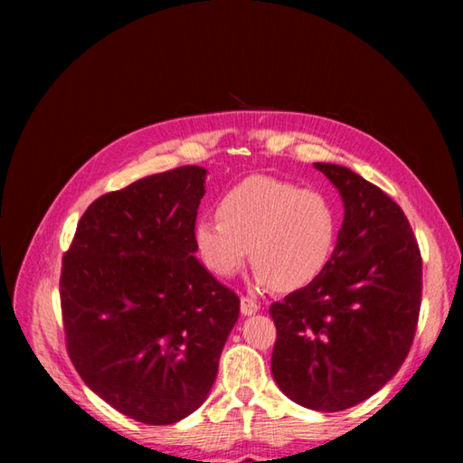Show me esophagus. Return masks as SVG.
<instances>
[{
  "label": "esophagus",
  "mask_w": 463,
  "mask_h": 463,
  "mask_svg": "<svg viewBox=\"0 0 463 463\" xmlns=\"http://www.w3.org/2000/svg\"><path fill=\"white\" fill-rule=\"evenodd\" d=\"M259 310H260V307L252 298H249V297L241 298V312L244 314V317H252V314H257Z\"/></svg>",
  "instance_id": "obj_1"
}]
</instances>
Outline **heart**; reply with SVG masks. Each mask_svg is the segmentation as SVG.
Segmentation results:
<instances>
[{
	"mask_svg": "<svg viewBox=\"0 0 463 463\" xmlns=\"http://www.w3.org/2000/svg\"><path fill=\"white\" fill-rule=\"evenodd\" d=\"M338 231V209L324 193L250 176L221 196L216 216L194 221L193 244L214 277H234L250 252L259 288L298 290L326 270Z\"/></svg>",
	"mask_w": 463,
	"mask_h": 463,
	"instance_id": "1",
	"label": "heart"
}]
</instances>
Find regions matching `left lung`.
I'll use <instances>...</instances> for the list:
<instances>
[{"instance_id":"obj_1","label":"left lung","mask_w":463,"mask_h":463,"mask_svg":"<svg viewBox=\"0 0 463 463\" xmlns=\"http://www.w3.org/2000/svg\"><path fill=\"white\" fill-rule=\"evenodd\" d=\"M344 203L332 260L274 302L272 376L297 404L340 411L373 396L404 364L421 302V257L404 211L346 166L314 163Z\"/></svg>"}]
</instances>
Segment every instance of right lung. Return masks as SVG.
I'll return each mask as SVG.
<instances>
[{"label": "right lung", "instance_id": "1", "mask_svg": "<svg viewBox=\"0 0 463 463\" xmlns=\"http://www.w3.org/2000/svg\"><path fill=\"white\" fill-rule=\"evenodd\" d=\"M206 169L179 166L99 196L63 254L67 352L97 396L149 426L209 396L241 300L194 257Z\"/></svg>", "mask_w": 463, "mask_h": 463}]
</instances>
